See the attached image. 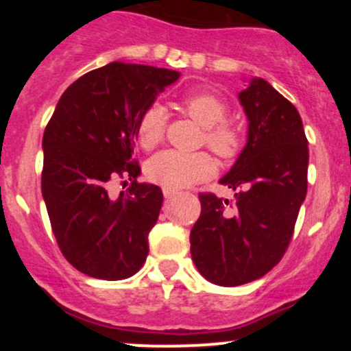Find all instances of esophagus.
<instances>
[{
	"mask_svg": "<svg viewBox=\"0 0 351 351\" xmlns=\"http://www.w3.org/2000/svg\"><path fill=\"white\" fill-rule=\"evenodd\" d=\"M175 195H178V191H175V189L163 188V196H165V198H167V199H171Z\"/></svg>",
	"mask_w": 351,
	"mask_h": 351,
	"instance_id": "34e87169",
	"label": "esophagus"
}]
</instances>
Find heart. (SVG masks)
Returning <instances> with one entry per match:
<instances>
[{
    "mask_svg": "<svg viewBox=\"0 0 351 351\" xmlns=\"http://www.w3.org/2000/svg\"><path fill=\"white\" fill-rule=\"evenodd\" d=\"M180 106L204 128V143L221 158H232L241 150L243 136L232 123L226 122L228 107L217 95L195 92L184 95ZM165 110L160 106L145 108L136 122V140L143 148H153L163 140ZM215 165L206 153L163 150L147 163V176L153 183L168 189L188 188L209 178Z\"/></svg>",
    "mask_w": 351,
    "mask_h": 351,
    "instance_id": "b5f03b06",
    "label": "heart"
}]
</instances>
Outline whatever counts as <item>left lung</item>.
Listing matches in <instances>:
<instances>
[{
  "label": "left lung",
  "instance_id": "1",
  "mask_svg": "<svg viewBox=\"0 0 351 351\" xmlns=\"http://www.w3.org/2000/svg\"><path fill=\"white\" fill-rule=\"evenodd\" d=\"M247 143L219 180L234 201L201 193V215L189 234L193 263L223 287L265 276L282 259L307 195L308 142L297 108L267 80L239 92Z\"/></svg>",
  "mask_w": 351,
  "mask_h": 351
}]
</instances>
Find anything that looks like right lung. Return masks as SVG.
Returning <instances> with one entry per match:
<instances>
[{
	"label": "right lung",
	"instance_id": "add662e5",
	"mask_svg": "<svg viewBox=\"0 0 351 351\" xmlns=\"http://www.w3.org/2000/svg\"><path fill=\"white\" fill-rule=\"evenodd\" d=\"M180 72L110 62L87 72L60 95L43 136V198L60 252L77 271L122 280L148 256V232L162 209V189L138 183L136 122ZM128 176L119 199L110 181Z\"/></svg>",
	"mask_w": 351,
	"mask_h": 351
}]
</instances>
